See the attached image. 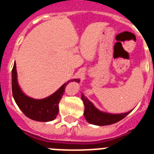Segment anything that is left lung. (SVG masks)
<instances>
[{
  "mask_svg": "<svg viewBox=\"0 0 154 154\" xmlns=\"http://www.w3.org/2000/svg\"><path fill=\"white\" fill-rule=\"evenodd\" d=\"M81 99L84 104V117L88 122L93 125H110L124 119L131 111L122 114H109L99 110L84 94L81 95Z\"/></svg>",
  "mask_w": 154,
  "mask_h": 154,
  "instance_id": "8db88e82",
  "label": "left lung"
}]
</instances>
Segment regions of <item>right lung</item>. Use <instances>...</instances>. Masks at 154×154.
I'll return each instance as SVG.
<instances>
[{
	"label": "right lung",
	"instance_id": "1",
	"mask_svg": "<svg viewBox=\"0 0 154 154\" xmlns=\"http://www.w3.org/2000/svg\"><path fill=\"white\" fill-rule=\"evenodd\" d=\"M80 81L79 79H70L65 83L59 89L43 99H34L26 96L18 84L16 64L12 70V92L14 99L21 110L27 118L38 122H49L56 119L58 114V104L64 94L65 88L70 82Z\"/></svg>",
	"mask_w": 154,
	"mask_h": 154
}]
</instances>
